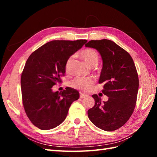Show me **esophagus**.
Here are the masks:
<instances>
[{"label":"esophagus","instance_id":"esophagus-1","mask_svg":"<svg viewBox=\"0 0 157 157\" xmlns=\"http://www.w3.org/2000/svg\"><path fill=\"white\" fill-rule=\"evenodd\" d=\"M88 95L87 94H83V93L80 92V94H79V97H80V98H84L85 97H86Z\"/></svg>","mask_w":157,"mask_h":157}]
</instances>
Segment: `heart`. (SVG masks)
Wrapping results in <instances>:
<instances>
[{
    "label": "heart",
    "instance_id": "obj_1",
    "mask_svg": "<svg viewBox=\"0 0 157 157\" xmlns=\"http://www.w3.org/2000/svg\"><path fill=\"white\" fill-rule=\"evenodd\" d=\"M80 56L84 60L85 62L89 66L93 67L97 64L98 61V55L94 50L91 48H87L82 51L80 52ZM73 61V57H69L65 63V71L68 72L69 70L70 65ZM94 83V79L91 77H85V78H75L71 82V86L75 89L79 90L83 92H88L92 87Z\"/></svg>",
    "mask_w": 157,
    "mask_h": 157
}]
</instances>
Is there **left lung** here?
<instances>
[{
    "label": "left lung",
    "mask_w": 157,
    "mask_h": 157,
    "mask_svg": "<svg viewBox=\"0 0 157 157\" xmlns=\"http://www.w3.org/2000/svg\"><path fill=\"white\" fill-rule=\"evenodd\" d=\"M85 46L97 50L101 55L98 82L104 83L102 92L109 97L102 102L97 94L92 95L95 104L88 111V117L98 128L114 131L124 125L134 112L139 87L137 70L132 56L114 42L90 40Z\"/></svg>",
    "instance_id": "left-lung-1"
}]
</instances>
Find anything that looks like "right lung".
<instances>
[{"instance_id": "add662e5", "label": "right lung", "mask_w": 157, "mask_h": 157, "mask_svg": "<svg viewBox=\"0 0 157 157\" xmlns=\"http://www.w3.org/2000/svg\"><path fill=\"white\" fill-rule=\"evenodd\" d=\"M86 42V40L48 42L33 52L26 61L21 77L23 105L29 119L39 129L59 125L71 103L79 98V92L73 88L54 92L52 87L61 82L67 60Z\"/></svg>"}]
</instances>
